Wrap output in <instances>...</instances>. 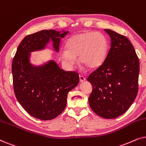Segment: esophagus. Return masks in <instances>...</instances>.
Masks as SVG:
<instances>
[{
    "mask_svg": "<svg viewBox=\"0 0 146 146\" xmlns=\"http://www.w3.org/2000/svg\"><path fill=\"white\" fill-rule=\"evenodd\" d=\"M79 78H80V82H84L86 80V78H84V76L82 75H80Z\"/></svg>",
    "mask_w": 146,
    "mask_h": 146,
    "instance_id": "1",
    "label": "esophagus"
}]
</instances>
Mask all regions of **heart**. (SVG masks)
<instances>
[{"mask_svg":"<svg viewBox=\"0 0 146 146\" xmlns=\"http://www.w3.org/2000/svg\"><path fill=\"white\" fill-rule=\"evenodd\" d=\"M108 42L99 32L86 31L74 35L67 42L66 48L60 53L62 60L70 67L80 63L90 70L100 67L106 58Z\"/></svg>","mask_w":146,"mask_h":146,"instance_id":"heart-1","label":"heart"}]
</instances>
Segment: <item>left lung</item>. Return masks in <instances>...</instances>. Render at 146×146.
Returning a JSON list of instances; mask_svg holds the SVG:
<instances>
[{
  "label": "left lung",
  "mask_w": 146,
  "mask_h": 146,
  "mask_svg": "<svg viewBox=\"0 0 146 146\" xmlns=\"http://www.w3.org/2000/svg\"><path fill=\"white\" fill-rule=\"evenodd\" d=\"M104 31L111 38L110 48L103 64L88 78L92 85L88 102L99 116L112 119L125 113L136 97L139 62L125 36L110 29Z\"/></svg>",
  "instance_id": "1"
}]
</instances>
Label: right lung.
<instances>
[{"label": "right lung", "instance_id": "add662e5", "mask_svg": "<svg viewBox=\"0 0 146 146\" xmlns=\"http://www.w3.org/2000/svg\"><path fill=\"white\" fill-rule=\"evenodd\" d=\"M68 33L45 30L27 36L18 46L12 63L17 100L30 115L41 120H50L62 112L68 93L78 84L79 74L63 70L54 60L33 66L30 62L31 52L44 49L50 40L58 52L60 38Z\"/></svg>", "mask_w": 146, "mask_h": 146}]
</instances>
